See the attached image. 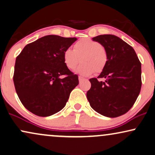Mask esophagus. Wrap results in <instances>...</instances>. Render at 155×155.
Wrapping results in <instances>:
<instances>
[{
    "label": "esophagus",
    "mask_w": 155,
    "mask_h": 155,
    "mask_svg": "<svg viewBox=\"0 0 155 155\" xmlns=\"http://www.w3.org/2000/svg\"><path fill=\"white\" fill-rule=\"evenodd\" d=\"M85 78H84V77H78V81H79V82H81V81H82L83 80H84Z\"/></svg>",
    "instance_id": "34e87169"
}]
</instances>
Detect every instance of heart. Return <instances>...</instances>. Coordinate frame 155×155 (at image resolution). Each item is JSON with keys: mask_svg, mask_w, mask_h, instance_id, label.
Instances as JSON below:
<instances>
[{"mask_svg": "<svg viewBox=\"0 0 155 155\" xmlns=\"http://www.w3.org/2000/svg\"><path fill=\"white\" fill-rule=\"evenodd\" d=\"M77 73L89 76L101 73L105 69L108 55L105 48L97 41L90 38L81 39L74 45V50L67 48L63 53V60L67 68L73 70L81 62Z\"/></svg>", "mask_w": 155, "mask_h": 155, "instance_id": "1", "label": "heart"}]
</instances>
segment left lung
<instances>
[{"instance_id":"left-lung-1","label":"left lung","mask_w":155,"mask_h":155,"mask_svg":"<svg viewBox=\"0 0 155 155\" xmlns=\"http://www.w3.org/2000/svg\"><path fill=\"white\" fill-rule=\"evenodd\" d=\"M107 51L108 62L97 77L90 78L86 93L90 105L104 117L114 118L126 114L140 92L141 63L134 49L118 36L100 35L93 38Z\"/></svg>"}]
</instances>
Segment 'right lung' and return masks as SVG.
I'll use <instances>...</instances> for the list:
<instances>
[{
  "mask_svg": "<svg viewBox=\"0 0 155 155\" xmlns=\"http://www.w3.org/2000/svg\"><path fill=\"white\" fill-rule=\"evenodd\" d=\"M77 40L48 35L27 44L17 57L13 81L19 100L29 112L48 117L66 105L78 78L64 64L63 53Z\"/></svg>",
  "mask_w": 155,
  "mask_h": 155,
  "instance_id": "obj_1",
  "label": "right lung"
}]
</instances>
